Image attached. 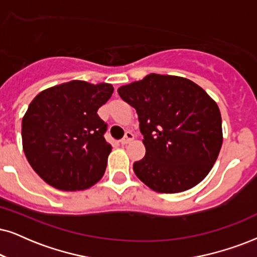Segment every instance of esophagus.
<instances>
[{"label": "esophagus", "mask_w": 257, "mask_h": 257, "mask_svg": "<svg viewBox=\"0 0 257 257\" xmlns=\"http://www.w3.org/2000/svg\"><path fill=\"white\" fill-rule=\"evenodd\" d=\"M133 140H134V135H133V133L126 132L124 138H123L119 142H121V145H126V144H129L131 141H133Z\"/></svg>", "instance_id": "obj_1"}]
</instances>
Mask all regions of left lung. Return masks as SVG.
<instances>
[{"label": "left lung", "instance_id": "8db88e82", "mask_svg": "<svg viewBox=\"0 0 257 257\" xmlns=\"http://www.w3.org/2000/svg\"><path fill=\"white\" fill-rule=\"evenodd\" d=\"M136 110L146 155L133 165L155 192L190 190L209 174L223 144L222 116L206 91L184 77L151 73L118 87Z\"/></svg>", "mask_w": 257, "mask_h": 257}]
</instances>
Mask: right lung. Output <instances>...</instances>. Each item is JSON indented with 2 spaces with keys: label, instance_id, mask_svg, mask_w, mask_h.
Returning a JSON list of instances; mask_svg holds the SVG:
<instances>
[{
  "label": "right lung",
  "instance_id": "right-lung-1",
  "mask_svg": "<svg viewBox=\"0 0 257 257\" xmlns=\"http://www.w3.org/2000/svg\"><path fill=\"white\" fill-rule=\"evenodd\" d=\"M113 92L109 83L71 80L41 91L22 117V148L42 180L79 191L102 179L111 145L97 111Z\"/></svg>",
  "mask_w": 257,
  "mask_h": 257
}]
</instances>
